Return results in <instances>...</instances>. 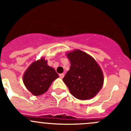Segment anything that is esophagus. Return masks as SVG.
<instances>
[{"label":"esophagus","mask_w":131,"mask_h":131,"mask_svg":"<svg viewBox=\"0 0 131 131\" xmlns=\"http://www.w3.org/2000/svg\"><path fill=\"white\" fill-rule=\"evenodd\" d=\"M59 77H60V78H62H62L64 77V74H63V73L60 74H59Z\"/></svg>","instance_id":"1"}]
</instances>
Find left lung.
Wrapping results in <instances>:
<instances>
[{
    "label": "left lung",
    "mask_w": 131,
    "mask_h": 131,
    "mask_svg": "<svg viewBox=\"0 0 131 131\" xmlns=\"http://www.w3.org/2000/svg\"><path fill=\"white\" fill-rule=\"evenodd\" d=\"M67 56L71 67L62 80L70 93L81 100L93 98L103 84L100 67L92 57L80 50L69 52Z\"/></svg>",
    "instance_id": "left-lung-1"
}]
</instances>
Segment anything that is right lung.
I'll return each instance as SVG.
<instances>
[{"instance_id": "add662e5", "label": "right lung", "mask_w": 131, "mask_h": 131, "mask_svg": "<svg viewBox=\"0 0 131 131\" xmlns=\"http://www.w3.org/2000/svg\"><path fill=\"white\" fill-rule=\"evenodd\" d=\"M59 78L55 69L47 64L44 58L36 60L29 66L23 75V83L35 96L47 91L52 82Z\"/></svg>"}]
</instances>
